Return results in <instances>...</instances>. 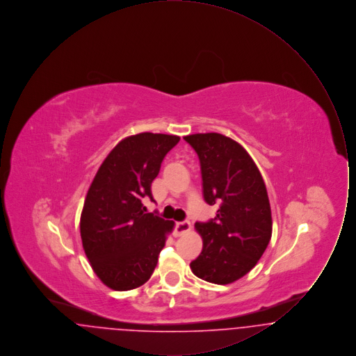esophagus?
Segmentation results:
<instances>
[{
  "mask_svg": "<svg viewBox=\"0 0 356 356\" xmlns=\"http://www.w3.org/2000/svg\"><path fill=\"white\" fill-rule=\"evenodd\" d=\"M189 231H191V224H189V221L176 222V225H175V235H176V236L186 235V232H189Z\"/></svg>",
  "mask_w": 356,
  "mask_h": 356,
  "instance_id": "esophagus-1",
  "label": "esophagus"
}]
</instances>
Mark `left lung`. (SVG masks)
<instances>
[{"mask_svg": "<svg viewBox=\"0 0 356 356\" xmlns=\"http://www.w3.org/2000/svg\"><path fill=\"white\" fill-rule=\"evenodd\" d=\"M184 140L200 159L204 200L219 205L215 219L195 224L203 250L189 267L205 282L231 284L254 268L271 240L267 188L250 153L231 137L195 134Z\"/></svg>", "mask_w": 356, "mask_h": 356, "instance_id": "obj_1", "label": "left lung"}]
</instances>
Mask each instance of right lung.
<instances>
[{
	"mask_svg": "<svg viewBox=\"0 0 356 356\" xmlns=\"http://www.w3.org/2000/svg\"><path fill=\"white\" fill-rule=\"evenodd\" d=\"M180 137L144 132L128 136L102 161L88 189L80 218L85 254L97 277L115 291L149 280L175 221L145 213L152 181Z\"/></svg>",
	"mask_w": 356,
	"mask_h": 356,
	"instance_id": "right-lung-1",
	"label": "right lung"
}]
</instances>
